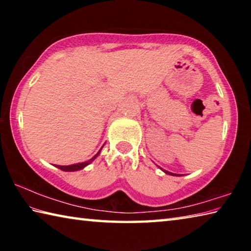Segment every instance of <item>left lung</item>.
<instances>
[{"instance_id": "left-lung-1", "label": "left lung", "mask_w": 251, "mask_h": 251, "mask_svg": "<svg viewBox=\"0 0 251 251\" xmlns=\"http://www.w3.org/2000/svg\"><path fill=\"white\" fill-rule=\"evenodd\" d=\"M157 166H158V165H157ZM161 171L163 172H165L166 174H168V175H173V176H182V174H175V173H171V172H168V171H166V169H164V168H161L160 166H158Z\"/></svg>"}]
</instances>
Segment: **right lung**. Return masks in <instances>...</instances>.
<instances>
[{
	"label": "right lung",
	"mask_w": 251,
	"mask_h": 251,
	"mask_svg": "<svg viewBox=\"0 0 251 251\" xmlns=\"http://www.w3.org/2000/svg\"><path fill=\"white\" fill-rule=\"evenodd\" d=\"M101 148H103V146L100 147V150L96 152V154L92 157L91 159H88L87 161H82V163H77V164H72V165H55V166H56L57 168H59V169H62V171H64V172H75V171H79V169H82V168H84L85 166H87L88 164L90 163H92L93 160H94L97 156H99V154L100 152V151H101Z\"/></svg>",
	"instance_id": "1"
}]
</instances>
